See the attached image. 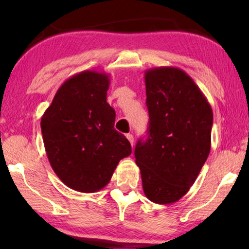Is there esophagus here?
Returning <instances> with one entry per match:
<instances>
[{
	"label": "esophagus",
	"instance_id": "1",
	"mask_svg": "<svg viewBox=\"0 0 249 249\" xmlns=\"http://www.w3.org/2000/svg\"><path fill=\"white\" fill-rule=\"evenodd\" d=\"M125 137H127L129 142H130V145L134 146V136H132L131 134H128L127 136H125Z\"/></svg>",
	"mask_w": 249,
	"mask_h": 249
}]
</instances>
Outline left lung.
<instances>
[{"mask_svg":"<svg viewBox=\"0 0 249 249\" xmlns=\"http://www.w3.org/2000/svg\"><path fill=\"white\" fill-rule=\"evenodd\" d=\"M147 139L135 148L142 189L156 204L186 195L211 151L212 107L192 78L175 67L145 71Z\"/></svg>","mask_w":249,"mask_h":249,"instance_id":"8db88e82","label":"left lung"}]
</instances>
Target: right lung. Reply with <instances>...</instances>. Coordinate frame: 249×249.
Listing matches in <instances>:
<instances>
[{"label":"right lung","mask_w":249,"mask_h":249,"mask_svg":"<svg viewBox=\"0 0 249 249\" xmlns=\"http://www.w3.org/2000/svg\"><path fill=\"white\" fill-rule=\"evenodd\" d=\"M110 78L85 70L61 85L44 112L40 128L50 164L61 181L80 193L110 182L131 145L114 129L115 111L107 102Z\"/></svg>","instance_id":"1"}]
</instances>
